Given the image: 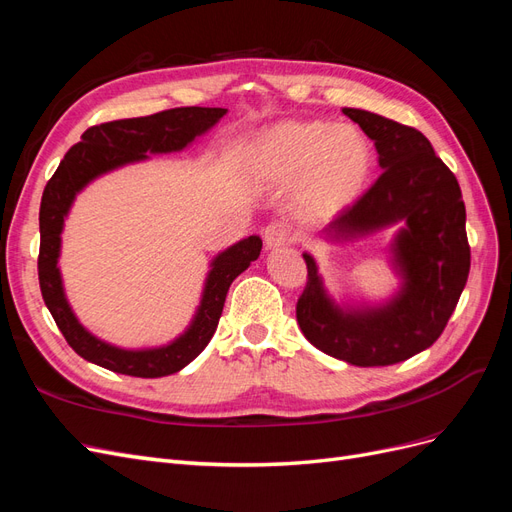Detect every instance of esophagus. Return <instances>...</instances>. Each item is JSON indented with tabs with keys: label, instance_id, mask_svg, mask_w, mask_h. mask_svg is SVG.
Here are the masks:
<instances>
[{
	"label": "esophagus",
	"instance_id": "obj_1",
	"mask_svg": "<svg viewBox=\"0 0 512 512\" xmlns=\"http://www.w3.org/2000/svg\"><path fill=\"white\" fill-rule=\"evenodd\" d=\"M262 239H265V247L267 250H277V247H284L292 241L290 228L282 222H273L262 232Z\"/></svg>",
	"mask_w": 512,
	"mask_h": 512
}]
</instances>
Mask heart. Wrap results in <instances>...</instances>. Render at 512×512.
<instances>
[{"instance_id": "1", "label": "heart", "mask_w": 512, "mask_h": 512, "mask_svg": "<svg viewBox=\"0 0 512 512\" xmlns=\"http://www.w3.org/2000/svg\"><path fill=\"white\" fill-rule=\"evenodd\" d=\"M258 179L294 190L303 220L324 222L352 207L365 192L374 153L354 126L327 121H282L262 132L252 147Z\"/></svg>"}]
</instances>
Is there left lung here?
I'll list each match as a JSON object with an SVG mask.
<instances>
[{"instance_id": "left-lung-1", "label": "left lung", "mask_w": 512, "mask_h": 512, "mask_svg": "<svg viewBox=\"0 0 512 512\" xmlns=\"http://www.w3.org/2000/svg\"><path fill=\"white\" fill-rule=\"evenodd\" d=\"M344 115L374 141L384 170L322 237L350 241L399 224L391 265L401 286L378 305H339L324 290L314 256L305 252L307 284L297 322L309 344L339 361L395 365L436 342L466 288V205L457 177L421 132L361 108H344Z\"/></svg>"}]
</instances>
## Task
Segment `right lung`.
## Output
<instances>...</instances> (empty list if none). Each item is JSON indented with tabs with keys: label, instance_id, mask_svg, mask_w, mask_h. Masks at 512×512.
Here are the masks:
<instances>
[{
	"label": "right lung",
	"instance_id": "add662e5",
	"mask_svg": "<svg viewBox=\"0 0 512 512\" xmlns=\"http://www.w3.org/2000/svg\"><path fill=\"white\" fill-rule=\"evenodd\" d=\"M226 113V108L183 106L149 117L100 123V126L85 130L81 143H76L66 153L55 175L46 183L40 203V290L59 331L85 361L134 378L177 374L207 348L218 329L230 284L260 256L262 241L258 235L241 239L220 252L211 260L203 297H200L190 327L166 346L141 350L119 348L91 335L74 316L57 267L61 230H64L76 194L115 168L147 160L149 153H173L185 149L198 136L209 132Z\"/></svg>",
	"mask_w": 512,
	"mask_h": 512
}]
</instances>
